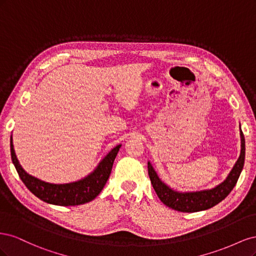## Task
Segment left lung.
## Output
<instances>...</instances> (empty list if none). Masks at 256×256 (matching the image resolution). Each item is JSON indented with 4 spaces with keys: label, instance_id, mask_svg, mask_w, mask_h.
<instances>
[{
    "label": "left lung",
    "instance_id": "1",
    "mask_svg": "<svg viewBox=\"0 0 256 256\" xmlns=\"http://www.w3.org/2000/svg\"><path fill=\"white\" fill-rule=\"evenodd\" d=\"M240 138H242V150H240V156L238 160L228 175L226 180L218 186H216L212 189L194 192L175 191L160 180L152 164L148 161V164H147L148 175L152 187L161 202L168 207L174 209V210L182 212H196L200 210H206V209L219 204L233 190L235 184H237L240 173L242 171L246 156V142L242 129H240Z\"/></svg>",
    "mask_w": 256,
    "mask_h": 256
}]
</instances>
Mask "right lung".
<instances>
[{
    "mask_svg": "<svg viewBox=\"0 0 256 256\" xmlns=\"http://www.w3.org/2000/svg\"><path fill=\"white\" fill-rule=\"evenodd\" d=\"M122 144L115 146L109 154L99 162L96 168L86 177L69 184H50L28 174L20 166L14 150L12 138L10 136V154L12 164L16 168L21 180L26 188L38 198L46 203L58 206H76L88 203L94 200L106 184L113 162Z\"/></svg>",
    "mask_w": 256,
    "mask_h": 256,
    "instance_id": "right-lung-1",
    "label": "right lung"
}]
</instances>
